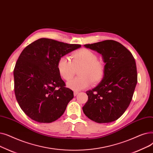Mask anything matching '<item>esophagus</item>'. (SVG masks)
Instances as JSON below:
<instances>
[{
  "label": "esophagus",
  "mask_w": 153,
  "mask_h": 153,
  "mask_svg": "<svg viewBox=\"0 0 153 153\" xmlns=\"http://www.w3.org/2000/svg\"><path fill=\"white\" fill-rule=\"evenodd\" d=\"M78 93V91H75L74 92V96L75 97V96H76L77 95V94Z\"/></svg>",
  "instance_id": "34e87169"
}]
</instances>
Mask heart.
Wrapping results in <instances>:
<instances>
[{"mask_svg":"<svg viewBox=\"0 0 153 153\" xmlns=\"http://www.w3.org/2000/svg\"><path fill=\"white\" fill-rule=\"evenodd\" d=\"M71 61L66 56H62L58 60L57 70L60 76L65 81H69L78 71V77L67 83L70 89L79 91L88 87L91 82L100 83L105 75L106 65L102 60L98 59V55L88 48L77 50L71 54Z\"/></svg>","mask_w":153,"mask_h":153,"instance_id":"obj_1","label":"heart"}]
</instances>
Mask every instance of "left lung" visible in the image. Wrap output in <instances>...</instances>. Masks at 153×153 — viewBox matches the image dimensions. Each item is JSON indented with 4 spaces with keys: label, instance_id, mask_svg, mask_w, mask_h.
<instances>
[{
    "label": "left lung",
    "instance_id": "8db88e82",
    "mask_svg": "<svg viewBox=\"0 0 153 153\" xmlns=\"http://www.w3.org/2000/svg\"><path fill=\"white\" fill-rule=\"evenodd\" d=\"M85 47L102 55L106 72L98 86L86 92L88 99L83 113L98 123L114 121L125 112L133 96L137 82L134 59L125 46L113 40Z\"/></svg>",
    "mask_w": 153,
    "mask_h": 153
}]
</instances>
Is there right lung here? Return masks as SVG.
Wrapping results in <instances>:
<instances>
[{
  "instance_id": "add662e5",
  "label": "right lung",
  "mask_w": 153,
  "mask_h": 153,
  "mask_svg": "<svg viewBox=\"0 0 153 153\" xmlns=\"http://www.w3.org/2000/svg\"><path fill=\"white\" fill-rule=\"evenodd\" d=\"M80 47L42 38L22 52L13 70L14 91L20 107L29 118L39 123H52L63 114L74 96L65 87L57 62Z\"/></svg>"
}]
</instances>
